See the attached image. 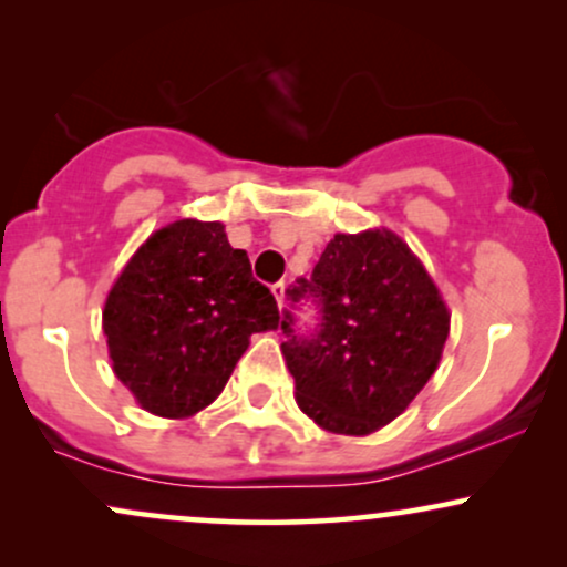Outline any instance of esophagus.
Segmentation results:
<instances>
[{
	"label": "esophagus",
	"mask_w": 567,
	"mask_h": 567,
	"mask_svg": "<svg viewBox=\"0 0 567 567\" xmlns=\"http://www.w3.org/2000/svg\"><path fill=\"white\" fill-rule=\"evenodd\" d=\"M285 288H288V285H285L282 279H279V282L271 285V292H275V298H277L279 309H282V306H285Z\"/></svg>",
	"instance_id": "obj_1"
}]
</instances>
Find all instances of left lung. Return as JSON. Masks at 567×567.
<instances>
[{
    "instance_id": "8db88e82",
    "label": "left lung",
    "mask_w": 567,
    "mask_h": 567,
    "mask_svg": "<svg viewBox=\"0 0 567 567\" xmlns=\"http://www.w3.org/2000/svg\"><path fill=\"white\" fill-rule=\"evenodd\" d=\"M290 301L313 298L319 324L296 330L285 311L282 357L296 399L319 427L367 435L399 417L439 367L449 309L425 266L391 231L336 235L296 279Z\"/></svg>"
}]
</instances>
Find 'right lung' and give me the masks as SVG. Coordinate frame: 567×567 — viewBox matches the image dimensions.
Here are the masks:
<instances>
[{
  "instance_id": "right-lung-1",
  "label": "right lung",
  "mask_w": 567,
  "mask_h": 567,
  "mask_svg": "<svg viewBox=\"0 0 567 567\" xmlns=\"http://www.w3.org/2000/svg\"><path fill=\"white\" fill-rule=\"evenodd\" d=\"M275 296L224 224L179 218L147 237L107 292L113 372L147 412L193 417L227 385L254 332L275 330Z\"/></svg>"
}]
</instances>
